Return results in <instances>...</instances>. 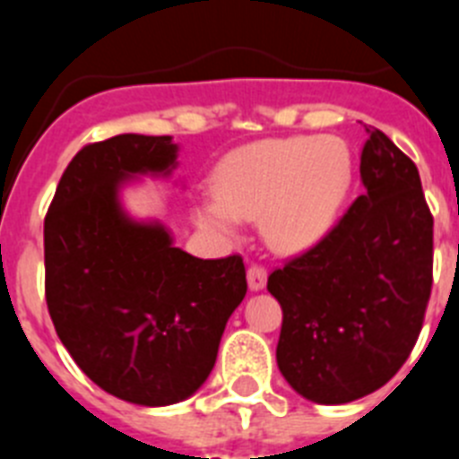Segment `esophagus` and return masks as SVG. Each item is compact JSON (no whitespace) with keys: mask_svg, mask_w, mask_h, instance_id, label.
<instances>
[{"mask_svg":"<svg viewBox=\"0 0 459 459\" xmlns=\"http://www.w3.org/2000/svg\"><path fill=\"white\" fill-rule=\"evenodd\" d=\"M248 287L250 291H259L266 287V269L259 264L248 266Z\"/></svg>","mask_w":459,"mask_h":459,"instance_id":"34e87169","label":"esophagus"}]
</instances>
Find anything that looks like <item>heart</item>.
I'll use <instances>...</instances> for the list:
<instances>
[{
  "instance_id": "heart-1",
  "label": "heart",
  "mask_w": 459,
  "mask_h": 459,
  "mask_svg": "<svg viewBox=\"0 0 459 459\" xmlns=\"http://www.w3.org/2000/svg\"><path fill=\"white\" fill-rule=\"evenodd\" d=\"M351 181L354 160L338 137H271L222 158L216 195L197 202L193 216L222 238H237L241 221H259L271 248L296 255L333 230Z\"/></svg>"
}]
</instances>
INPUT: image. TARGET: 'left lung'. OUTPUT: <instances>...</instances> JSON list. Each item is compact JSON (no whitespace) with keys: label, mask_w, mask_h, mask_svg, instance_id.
<instances>
[{"label":"left lung","mask_w":459,"mask_h":459,"mask_svg":"<svg viewBox=\"0 0 459 459\" xmlns=\"http://www.w3.org/2000/svg\"><path fill=\"white\" fill-rule=\"evenodd\" d=\"M366 131V193L266 285L282 307L280 372L317 404L384 386L411 354L432 290L435 222L419 169L379 128Z\"/></svg>","instance_id":"8db88e82"}]
</instances>
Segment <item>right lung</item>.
<instances>
[{"label":"right lung","mask_w":459,"mask_h":459,"mask_svg":"<svg viewBox=\"0 0 459 459\" xmlns=\"http://www.w3.org/2000/svg\"><path fill=\"white\" fill-rule=\"evenodd\" d=\"M169 135H124L75 153L46 216V301L80 370L142 407L181 403L213 370L222 331L246 296L238 255L200 259L158 221H135L119 193L177 168Z\"/></svg>","instance_id":"1"}]
</instances>
